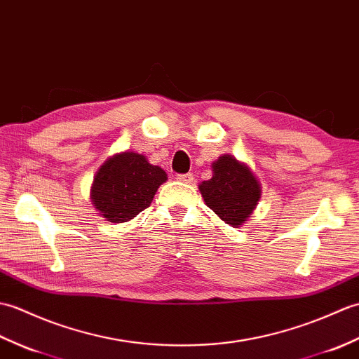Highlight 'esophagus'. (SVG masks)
<instances>
[{
  "mask_svg": "<svg viewBox=\"0 0 359 359\" xmlns=\"http://www.w3.org/2000/svg\"><path fill=\"white\" fill-rule=\"evenodd\" d=\"M177 180L181 182H186V184H190V182H194V175L192 173H178Z\"/></svg>",
  "mask_w": 359,
  "mask_h": 359,
  "instance_id": "1",
  "label": "esophagus"
}]
</instances>
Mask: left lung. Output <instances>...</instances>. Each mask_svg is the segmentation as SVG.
<instances>
[{"label": "left lung", "instance_id": "left-lung-1", "mask_svg": "<svg viewBox=\"0 0 359 359\" xmlns=\"http://www.w3.org/2000/svg\"><path fill=\"white\" fill-rule=\"evenodd\" d=\"M200 190L205 204L232 227L243 226L261 198L258 180L232 155L213 163V177L200 184Z\"/></svg>", "mask_w": 359, "mask_h": 359}]
</instances>
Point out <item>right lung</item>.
I'll return each instance as SVG.
<instances>
[{
	"instance_id": "right-lung-1",
	"label": "right lung",
	"mask_w": 359,
	"mask_h": 359,
	"mask_svg": "<svg viewBox=\"0 0 359 359\" xmlns=\"http://www.w3.org/2000/svg\"><path fill=\"white\" fill-rule=\"evenodd\" d=\"M165 172L146 156L124 152L101 165L92 186V203L110 222H126L150 205Z\"/></svg>"
}]
</instances>
